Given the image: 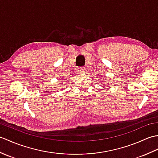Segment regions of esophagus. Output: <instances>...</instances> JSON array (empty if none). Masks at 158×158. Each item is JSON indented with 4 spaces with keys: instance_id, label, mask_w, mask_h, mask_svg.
Wrapping results in <instances>:
<instances>
[{
    "instance_id": "1",
    "label": "esophagus",
    "mask_w": 158,
    "mask_h": 158,
    "mask_svg": "<svg viewBox=\"0 0 158 158\" xmlns=\"http://www.w3.org/2000/svg\"><path fill=\"white\" fill-rule=\"evenodd\" d=\"M85 71V69L84 68V67H79V68L78 69V72L79 73H84Z\"/></svg>"
}]
</instances>
